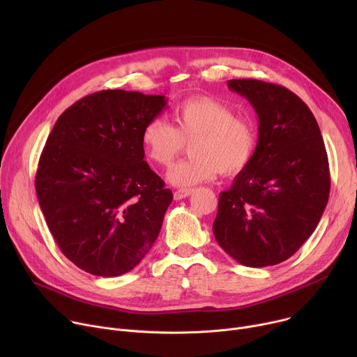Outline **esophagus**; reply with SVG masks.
Segmentation results:
<instances>
[{
	"label": "esophagus",
	"mask_w": 357,
	"mask_h": 357,
	"mask_svg": "<svg viewBox=\"0 0 357 357\" xmlns=\"http://www.w3.org/2000/svg\"><path fill=\"white\" fill-rule=\"evenodd\" d=\"M191 194H192V189L183 188V189H178V191L174 194V198H175L176 201H181V199H183V198L189 197Z\"/></svg>",
	"instance_id": "obj_1"
}]
</instances>
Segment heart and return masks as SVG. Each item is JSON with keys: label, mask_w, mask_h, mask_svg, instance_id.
Here are the masks:
<instances>
[{"label": "heart", "mask_w": 357, "mask_h": 357, "mask_svg": "<svg viewBox=\"0 0 357 357\" xmlns=\"http://www.w3.org/2000/svg\"><path fill=\"white\" fill-rule=\"evenodd\" d=\"M174 126L152 117L140 133L142 146L156 165L168 168L191 142L192 156L168 174L171 183L192 186L245 169L257 149V128L244 116L211 96H192L172 110Z\"/></svg>", "instance_id": "1"}]
</instances>
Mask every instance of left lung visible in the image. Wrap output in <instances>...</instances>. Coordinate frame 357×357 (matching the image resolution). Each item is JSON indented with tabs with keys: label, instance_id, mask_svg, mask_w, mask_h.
I'll use <instances>...</instances> for the list:
<instances>
[{
	"label": "left lung",
	"instance_id": "left-lung-1",
	"mask_svg": "<svg viewBox=\"0 0 357 357\" xmlns=\"http://www.w3.org/2000/svg\"><path fill=\"white\" fill-rule=\"evenodd\" d=\"M258 116L252 160L220 194L212 229L220 247L247 267L290 258L314 232L330 192L328 160L316 117L289 89L228 80Z\"/></svg>",
	"mask_w": 357,
	"mask_h": 357
}]
</instances>
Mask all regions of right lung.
I'll return each mask as SVG.
<instances>
[{
  "instance_id": "obj_1",
  "label": "right lung",
  "mask_w": 357,
  "mask_h": 357,
  "mask_svg": "<svg viewBox=\"0 0 357 357\" xmlns=\"http://www.w3.org/2000/svg\"><path fill=\"white\" fill-rule=\"evenodd\" d=\"M160 94L102 90L70 106L47 137L36 191L61 252L86 273L133 270L156 241L172 192L144 160L140 133Z\"/></svg>"
}]
</instances>
